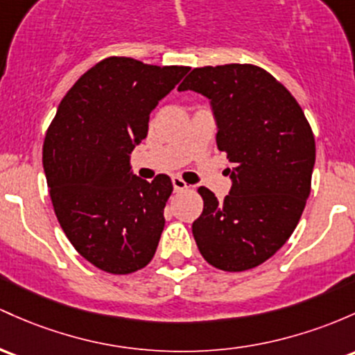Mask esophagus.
Wrapping results in <instances>:
<instances>
[{
    "label": "esophagus",
    "mask_w": 355,
    "mask_h": 355,
    "mask_svg": "<svg viewBox=\"0 0 355 355\" xmlns=\"http://www.w3.org/2000/svg\"><path fill=\"white\" fill-rule=\"evenodd\" d=\"M171 184H173V190H175V192H180V190L189 189V185H187V182L184 180V178H180V177H171Z\"/></svg>",
    "instance_id": "esophagus-1"
}]
</instances>
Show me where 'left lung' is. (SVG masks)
I'll list each match as a JSON object with an SVG mask.
<instances>
[{"label": "left lung", "mask_w": 355, "mask_h": 355, "mask_svg": "<svg viewBox=\"0 0 355 355\" xmlns=\"http://www.w3.org/2000/svg\"><path fill=\"white\" fill-rule=\"evenodd\" d=\"M210 101L217 148L232 187L219 200L200 187L192 224L200 254L224 271L270 259L293 234L310 196L315 138L302 107L270 72L251 64L193 69L178 85Z\"/></svg>", "instance_id": "obj_1"}]
</instances>
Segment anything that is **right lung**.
I'll return each mask as SVG.
<instances>
[{
    "mask_svg": "<svg viewBox=\"0 0 355 355\" xmlns=\"http://www.w3.org/2000/svg\"><path fill=\"white\" fill-rule=\"evenodd\" d=\"M189 70L104 58L72 85L46 131L44 170L55 216L99 270L128 275L155 256L173 185L168 175L136 177L131 151L146 138L151 111Z\"/></svg>",
    "mask_w": 355,
    "mask_h": 355,
    "instance_id": "right-lung-1",
    "label": "right lung"
}]
</instances>
